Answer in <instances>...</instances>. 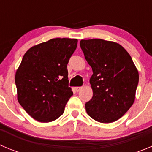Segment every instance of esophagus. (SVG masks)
<instances>
[{"instance_id":"esophagus-1","label":"esophagus","mask_w":152,"mask_h":152,"mask_svg":"<svg viewBox=\"0 0 152 152\" xmlns=\"http://www.w3.org/2000/svg\"><path fill=\"white\" fill-rule=\"evenodd\" d=\"M82 88H83V87H76L75 88V91H76V92H79V91L82 90Z\"/></svg>"}]
</instances>
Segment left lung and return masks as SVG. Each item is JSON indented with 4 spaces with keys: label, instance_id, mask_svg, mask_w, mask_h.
Wrapping results in <instances>:
<instances>
[{
    "label": "left lung",
    "instance_id": "obj_1",
    "mask_svg": "<svg viewBox=\"0 0 152 152\" xmlns=\"http://www.w3.org/2000/svg\"><path fill=\"white\" fill-rule=\"evenodd\" d=\"M80 47L93 70L86 112L99 122L117 121L135 100L139 73L131 57L118 43L101 39H82Z\"/></svg>",
    "mask_w": 152,
    "mask_h": 152
}]
</instances>
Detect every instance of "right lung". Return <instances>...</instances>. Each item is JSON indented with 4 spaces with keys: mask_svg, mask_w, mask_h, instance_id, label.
I'll return each instance as SVG.
<instances>
[{
    "mask_svg": "<svg viewBox=\"0 0 152 152\" xmlns=\"http://www.w3.org/2000/svg\"><path fill=\"white\" fill-rule=\"evenodd\" d=\"M76 39L55 38L31 47L15 76L18 103L35 120L58 118L73 91L66 65L77 47Z\"/></svg>",
    "mask_w": 152,
    "mask_h": 152,
    "instance_id": "obj_1",
    "label": "right lung"
}]
</instances>
